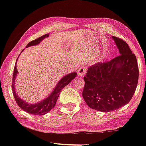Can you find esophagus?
<instances>
[{
    "mask_svg": "<svg viewBox=\"0 0 146 146\" xmlns=\"http://www.w3.org/2000/svg\"><path fill=\"white\" fill-rule=\"evenodd\" d=\"M86 73V69L85 68H84L83 66L80 67L78 70V75L79 76H80V77H82V76H84Z\"/></svg>",
    "mask_w": 146,
    "mask_h": 146,
    "instance_id": "34e87169",
    "label": "esophagus"
}]
</instances>
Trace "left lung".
<instances>
[{
    "instance_id": "8db88e82",
    "label": "left lung",
    "mask_w": 146,
    "mask_h": 146,
    "mask_svg": "<svg viewBox=\"0 0 146 146\" xmlns=\"http://www.w3.org/2000/svg\"><path fill=\"white\" fill-rule=\"evenodd\" d=\"M120 55L88 68L84 77V100L98 111H112L129 103L137 88L138 67L137 58L128 44L113 36Z\"/></svg>"
}]
</instances>
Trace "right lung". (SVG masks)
<instances>
[{
	"instance_id": "add662e5",
	"label": "right lung",
	"mask_w": 146,
	"mask_h": 146,
	"mask_svg": "<svg viewBox=\"0 0 146 146\" xmlns=\"http://www.w3.org/2000/svg\"><path fill=\"white\" fill-rule=\"evenodd\" d=\"M48 36L49 33L44 35L40 36V37L35 39V40L31 41L30 42H29L28 44V45L26 46V48L32 46L38 45L42 40H44L45 38L48 37ZM23 51L24 49L22 51V52H23ZM20 55H21V54H20ZM18 58L17 59L15 66L13 74V81H12V91H13V94L15 99L16 100V102L22 110L25 111L27 113L35 115H45L46 113L50 111L55 107L56 100L58 99L61 90H62L66 86L68 85L71 82V81L73 80V79L76 77L77 73L76 72H73L69 73L68 75L63 76V77L59 80V82L56 84L55 88H54L53 91L51 93L50 95H49L48 97H47L46 98H44V100H41L40 102H39L38 103L29 104L26 102L25 100H24L22 99V98H21V97H19L15 91V79L17 74H18V71H17V60H18Z\"/></svg>"
}]
</instances>
